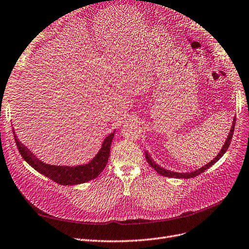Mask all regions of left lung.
Wrapping results in <instances>:
<instances>
[{
  "label": "left lung",
  "mask_w": 249,
  "mask_h": 249,
  "mask_svg": "<svg viewBox=\"0 0 249 249\" xmlns=\"http://www.w3.org/2000/svg\"><path fill=\"white\" fill-rule=\"evenodd\" d=\"M235 124H236V117H234L233 119V124L231 126V130H230V133H229L228 135V138L227 140L225 142V144L223 145V148L221 149V151L218 152V154L213 159V160L211 162H208L207 164H205L204 166L198 168V170L194 171V172H191V173H175V172H171V171H167L165 170V168L159 166L157 163H155L152 158L150 156V154H148V152H145V158L147 162L150 164L151 167H153L154 170L156 171V173H158L159 175L161 176H164V177H168V178H194L198 175H200L201 173H203L204 171H206L207 168H210L212 165H213L218 159H220L227 151V149L229 148V146H230V143H231V140H232V137H233V133H234V127H235Z\"/></svg>",
  "instance_id": "1"
}]
</instances>
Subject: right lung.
Segmentation results:
<instances>
[{
	"label": "right lung",
	"mask_w": 249,
	"mask_h": 249,
	"mask_svg": "<svg viewBox=\"0 0 249 249\" xmlns=\"http://www.w3.org/2000/svg\"><path fill=\"white\" fill-rule=\"evenodd\" d=\"M13 134L18 150L20 152L24 160L29 165L33 166L36 172L41 173L42 175L51 178L52 181L63 186L83 184L93 180V178H96L100 175L108 162L109 153H110V146L112 139L114 137L113 132L105 138V140L102 143L101 149L89 163L77 166H67L51 165L45 163L44 161H41L29 151V149L27 147H25L20 141H19V139L15 135L14 130Z\"/></svg>",
	"instance_id": "add662e5"
}]
</instances>
